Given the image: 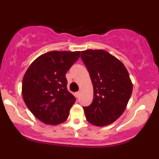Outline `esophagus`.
Listing matches in <instances>:
<instances>
[{"label": "esophagus", "mask_w": 159, "mask_h": 159, "mask_svg": "<svg viewBox=\"0 0 159 159\" xmlns=\"http://www.w3.org/2000/svg\"><path fill=\"white\" fill-rule=\"evenodd\" d=\"M80 93H81V91H78V92L76 93L77 97H79V96H80Z\"/></svg>", "instance_id": "esophagus-1"}]
</instances>
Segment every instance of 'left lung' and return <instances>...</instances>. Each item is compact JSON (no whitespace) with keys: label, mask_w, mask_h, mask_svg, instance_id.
I'll return each instance as SVG.
<instances>
[{"label":"left lung","mask_w":159,"mask_h":159,"mask_svg":"<svg viewBox=\"0 0 159 159\" xmlns=\"http://www.w3.org/2000/svg\"><path fill=\"white\" fill-rule=\"evenodd\" d=\"M93 87L91 105L84 107L86 119L98 126L113 123L124 112L133 84L124 65L109 52L89 49L81 52Z\"/></svg>","instance_id":"1"}]
</instances>
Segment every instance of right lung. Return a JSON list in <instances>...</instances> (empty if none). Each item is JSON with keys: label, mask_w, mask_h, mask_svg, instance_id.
<instances>
[{"label": "right lung", "mask_w": 159, "mask_h": 159, "mask_svg": "<svg viewBox=\"0 0 159 159\" xmlns=\"http://www.w3.org/2000/svg\"><path fill=\"white\" fill-rule=\"evenodd\" d=\"M80 52L52 51L38 57L23 78V98L28 109L42 121L57 125L68 118L76 98L67 89V71Z\"/></svg>", "instance_id": "right-lung-1"}]
</instances>
